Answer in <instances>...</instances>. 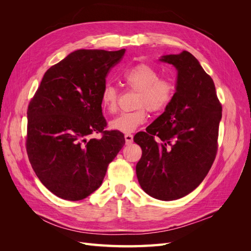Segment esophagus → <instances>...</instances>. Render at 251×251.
<instances>
[{
    "mask_svg": "<svg viewBox=\"0 0 251 251\" xmlns=\"http://www.w3.org/2000/svg\"><path fill=\"white\" fill-rule=\"evenodd\" d=\"M125 139H126V144H131L133 142V135L130 134V133L126 134L125 135Z\"/></svg>",
    "mask_w": 251,
    "mask_h": 251,
    "instance_id": "1",
    "label": "esophagus"
}]
</instances>
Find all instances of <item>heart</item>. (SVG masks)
<instances>
[{
    "instance_id": "heart-1",
    "label": "heart",
    "mask_w": 251,
    "mask_h": 251,
    "mask_svg": "<svg viewBox=\"0 0 251 251\" xmlns=\"http://www.w3.org/2000/svg\"><path fill=\"white\" fill-rule=\"evenodd\" d=\"M159 76L158 70L147 64L137 65L126 71L124 80L126 86L137 91L134 103L137 109L121 113L111 120L110 126L113 130L123 133L134 132L146 123L147 110L151 113H160L170 107L176 94V85L170 78ZM119 96L120 92L115 86L105 83L100 94L102 110L108 114L116 113Z\"/></svg>"
}]
</instances>
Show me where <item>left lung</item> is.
<instances>
[{
  "label": "left lung",
  "instance_id": "1",
  "mask_svg": "<svg viewBox=\"0 0 251 251\" xmlns=\"http://www.w3.org/2000/svg\"><path fill=\"white\" fill-rule=\"evenodd\" d=\"M160 60L178 70L176 94L147 132L134 136L142 150L136 174L148 195L172 201L198 187L214 163L222 105L214 80L191 53Z\"/></svg>",
  "mask_w": 251,
  "mask_h": 251
}]
</instances>
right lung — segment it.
Listing matches in <instances>:
<instances>
[{
	"label": "right lung",
	"instance_id": "1",
	"mask_svg": "<svg viewBox=\"0 0 251 251\" xmlns=\"http://www.w3.org/2000/svg\"><path fill=\"white\" fill-rule=\"evenodd\" d=\"M125 51L70 53L46 71L29 102V161L42 183L64 200H82L95 192L125 146L123 133L105 130L100 102L105 77ZM96 132L100 139L92 137Z\"/></svg>",
	"mask_w": 251,
	"mask_h": 251
}]
</instances>
